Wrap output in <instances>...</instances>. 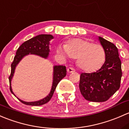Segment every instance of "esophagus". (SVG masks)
Returning <instances> with one entry per match:
<instances>
[{"label":"esophagus","mask_w":129,"mask_h":129,"mask_svg":"<svg viewBox=\"0 0 129 129\" xmlns=\"http://www.w3.org/2000/svg\"><path fill=\"white\" fill-rule=\"evenodd\" d=\"M67 71L69 73H74L75 71V70L72 67H69L68 68Z\"/></svg>","instance_id":"1"}]
</instances>
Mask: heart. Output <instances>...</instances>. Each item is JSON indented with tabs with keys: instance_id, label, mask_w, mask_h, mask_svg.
<instances>
[{
	"instance_id": "heart-1",
	"label": "heart",
	"mask_w": 129,
	"mask_h": 129,
	"mask_svg": "<svg viewBox=\"0 0 129 129\" xmlns=\"http://www.w3.org/2000/svg\"><path fill=\"white\" fill-rule=\"evenodd\" d=\"M56 53L64 59L77 58L78 67L86 72L98 70L106 59L105 50L101 45L81 38L70 40L66 45L59 44Z\"/></svg>"
}]
</instances>
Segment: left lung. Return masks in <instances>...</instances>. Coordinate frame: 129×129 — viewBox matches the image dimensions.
<instances>
[{
    "instance_id": "1",
    "label": "left lung",
    "mask_w": 129,
    "mask_h": 129,
    "mask_svg": "<svg viewBox=\"0 0 129 129\" xmlns=\"http://www.w3.org/2000/svg\"><path fill=\"white\" fill-rule=\"evenodd\" d=\"M98 38L105 50L106 61L98 71L81 74L79 86L85 99L104 102L119 89L122 73L117 48L102 37Z\"/></svg>"
}]
</instances>
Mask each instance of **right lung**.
<instances>
[{
    "label": "right lung",
    "mask_w": 129,
    "mask_h": 129,
    "mask_svg": "<svg viewBox=\"0 0 129 129\" xmlns=\"http://www.w3.org/2000/svg\"><path fill=\"white\" fill-rule=\"evenodd\" d=\"M53 36L51 35H46V34H42L33 37L31 39L26 41L20 46L16 52V55L14 57V61L11 64V74L9 76V83H10V90L11 92L15 96V94L12 91L11 86V81L15 73V68L17 64L19 63L23 57L25 56L31 55H35L42 58H48L50 53V42L53 39ZM66 75V66L63 65L53 66V83L51 86L50 92L46 97L43 99H40L37 101L34 102H25L18 98V100L23 104L29 106H41L47 103L51 99L53 95L55 90L59 82L64 78Z\"/></svg>",
    "instance_id": "add662e5"
}]
</instances>
